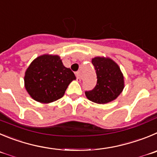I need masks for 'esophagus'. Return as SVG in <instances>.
Masks as SVG:
<instances>
[{
    "instance_id": "34e87169",
    "label": "esophagus",
    "mask_w": 157,
    "mask_h": 157,
    "mask_svg": "<svg viewBox=\"0 0 157 157\" xmlns=\"http://www.w3.org/2000/svg\"><path fill=\"white\" fill-rule=\"evenodd\" d=\"M75 74H76V77H77V80H80H80H81V76H80V71L76 72Z\"/></svg>"
}]
</instances>
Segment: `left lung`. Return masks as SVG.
Masks as SVG:
<instances>
[{
    "label": "left lung",
    "instance_id": "left-lung-1",
    "mask_svg": "<svg viewBox=\"0 0 157 157\" xmlns=\"http://www.w3.org/2000/svg\"><path fill=\"white\" fill-rule=\"evenodd\" d=\"M97 74V84L85 91L87 98L98 104H106L118 98L124 88V77L119 67L112 59L105 57L92 59Z\"/></svg>",
    "mask_w": 157,
    "mask_h": 157
}]
</instances>
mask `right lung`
<instances>
[{
  "instance_id": "right-lung-1",
  "label": "right lung",
  "mask_w": 157,
  "mask_h": 157,
  "mask_svg": "<svg viewBox=\"0 0 157 157\" xmlns=\"http://www.w3.org/2000/svg\"><path fill=\"white\" fill-rule=\"evenodd\" d=\"M74 72L63 64L58 56L37 57L25 75V86L32 98L41 103H50L61 98L72 80Z\"/></svg>"
}]
</instances>
